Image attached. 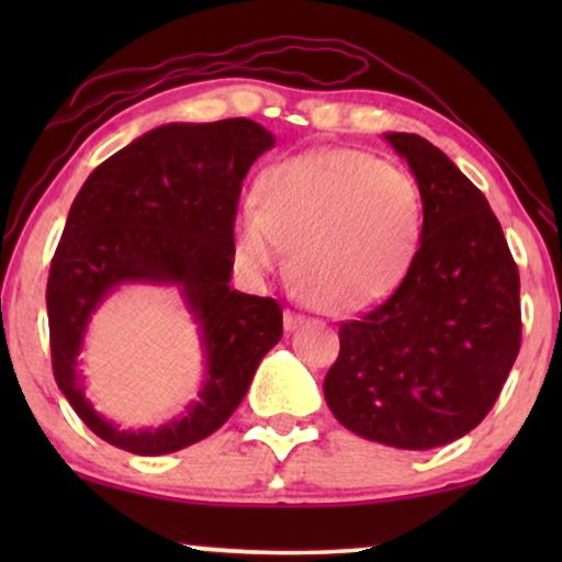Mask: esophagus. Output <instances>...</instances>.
<instances>
[{"mask_svg":"<svg viewBox=\"0 0 562 562\" xmlns=\"http://www.w3.org/2000/svg\"><path fill=\"white\" fill-rule=\"evenodd\" d=\"M304 322H306L304 314H296V312H291V310L283 312V327H286V333H294V329L302 327Z\"/></svg>","mask_w":562,"mask_h":562,"instance_id":"34e87169","label":"esophagus"}]
</instances>
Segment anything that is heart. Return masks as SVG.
<instances>
[{"instance_id": "heart-1", "label": "heart", "mask_w": 562, "mask_h": 562, "mask_svg": "<svg viewBox=\"0 0 562 562\" xmlns=\"http://www.w3.org/2000/svg\"><path fill=\"white\" fill-rule=\"evenodd\" d=\"M258 210L235 220V258L271 276L294 248L302 294L327 314L379 304L409 271L422 237V199L409 176L363 150H314L263 171Z\"/></svg>"}]
</instances>
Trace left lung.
Returning a JSON list of instances; mask_svg holds the SVG:
<instances>
[{"label":"left lung","instance_id":"obj_1","mask_svg":"<svg viewBox=\"0 0 562 562\" xmlns=\"http://www.w3.org/2000/svg\"><path fill=\"white\" fill-rule=\"evenodd\" d=\"M422 196L419 250L386 302L340 325L327 406L350 432L432 450L479 427L521 342L519 271L486 196L440 148L386 133Z\"/></svg>","mask_w":562,"mask_h":562}]
</instances>
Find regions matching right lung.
Returning <instances> with one entry per match:
<instances>
[{"label": "right lung", "instance_id": "add662e5", "mask_svg": "<svg viewBox=\"0 0 562 562\" xmlns=\"http://www.w3.org/2000/svg\"><path fill=\"white\" fill-rule=\"evenodd\" d=\"M273 145L263 125L245 117L171 122L106 158L76 194L45 291L53 375L83 425L114 448L166 456L217 432L281 340L279 302L229 286L243 179ZM125 282L179 288L207 360L198 402L156 430H120L82 394V335Z\"/></svg>", "mask_w": 562, "mask_h": 562}]
</instances>
